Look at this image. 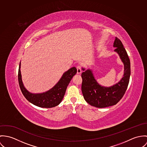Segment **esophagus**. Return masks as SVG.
Returning <instances> with one entry per match:
<instances>
[{"label": "esophagus", "instance_id": "34e87169", "mask_svg": "<svg viewBox=\"0 0 147 147\" xmlns=\"http://www.w3.org/2000/svg\"><path fill=\"white\" fill-rule=\"evenodd\" d=\"M77 74H80L82 73L81 66L80 65H78L77 66Z\"/></svg>", "mask_w": 147, "mask_h": 147}]
</instances>
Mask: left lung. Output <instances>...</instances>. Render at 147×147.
<instances>
[{
    "instance_id": "left-lung-1",
    "label": "left lung",
    "mask_w": 147,
    "mask_h": 147,
    "mask_svg": "<svg viewBox=\"0 0 147 147\" xmlns=\"http://www.w3.org/2000/svg\"><path fill=\"white\" fill-rule=\"evenodd\" d=\"M113 47L124 64V74L121 80L114 86L105 87L98 84L91 70L82 73V92L85 100L91 105L105 108L115 105L122 98L127 88L130 77V61L121 41L115 37ZM84 70V69H82Z\"/></svg>"
}]
</instances>
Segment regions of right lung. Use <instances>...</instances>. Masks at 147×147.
<instances>
[{"instance_id":"obj_1","label":"right lung","mask_w":147,"mask_h":147,"mask_svg":"<svg viewBox=\"0 0 147 147\" xmlns=\"http://www.w3.org/2000/svg\"><path fill=\"white\" fill-rule=\"evenodd\" d=\"M20 65L21 63H20L18 80L22 94L25 98L34 105L46 108L55 107L61 102L65 95L67 86L77 71L75 67H71L64 73L59 82L50 90L42 94H34L27 91L24 86L21 79Z\"/></svg>"}]
</instances>
